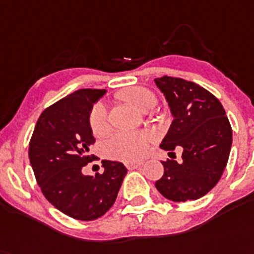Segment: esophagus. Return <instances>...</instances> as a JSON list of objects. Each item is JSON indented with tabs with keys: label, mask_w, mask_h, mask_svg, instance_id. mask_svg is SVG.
<instances>
[{
	"label": "esophagus",
	"mask_w": 254,
	"mask_h": 254,
	"mask_svg": "<svg viewBox=\"0 0 254 254\" xmlns=\"http://www.w3.org/2000/svg\"><path fill=\"white\" fill-rule=\"evenodd\" d=\"M143 164V161H127V163H125V167L127 168V169H137L138 167H140Z\"/></svg>",
	"instance_id": "esophagus-1"
}]
</instances>
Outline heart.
Returning <instances> with one entry per match:
<instances>
[{
  "label": "heart",
  "instance_id": "1",
  "mask_svg": "<svg viewBox=\"0 0 254 254\" xmlns=\"http://www.w3.org/2000/svg\"><path fill=\"white\" fill-rule=\"evenodd\" d=\"M119 97L140 111L150 110L156 103V98L152 91L142 86L123 89L119 93ZM89 123H90L91 131L97 137L107 133L110 129V121H108L107 108L103 103H97L93 107L89 116ZM150 140L151 134L144 131H119L104 142L103 151L111 159L131 161L146 155L150 146Z\"/></svg>",
  "mask_w": 254,
  "mask_h": 254
}]
</instances>
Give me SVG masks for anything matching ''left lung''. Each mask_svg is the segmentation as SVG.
Returning <instances> with one entry per match:
<instances>
[{
	"instance_id": "8db88e82",
	"label": "left lung",
	"mask_w": 254,
	"mask_h": 254,
	"mask_svg": "<svg viewBox=\"0 0 254 254\" xmlns=\"http://www.w3.org/2000/svg\"><path fill=\"white\" fill-rule=\"evenodd\" d=\"M165 97L173 121L160 147H182V163L163 161L164 174L155 183L164 197L185 203L206 195L222 176L232 144V130L221 102L191 81L155 78ZM172 153V152H169Z\"/></svg>"
}]
</instances>
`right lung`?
<instances>
[{
    "instance_id": "right-lung-1",
    "label": "right lung",
    "mask_w": 254,
    "mask_h": 254,
    "mask_svg": "<svg viewBox=\"0 0 254 254\" xmlns=\"http://www.w3.org/2000/svg\"><path fill=\"white\" fill-rule=\"evenodd\" d=\"M104 89H80L48 107L38 117L28 156L36 181L51 205L80 221H93L114 205L127 168L103 160L104 172L84 176L95 142L89 116Z\"/></svg>"
}]
</instances>
